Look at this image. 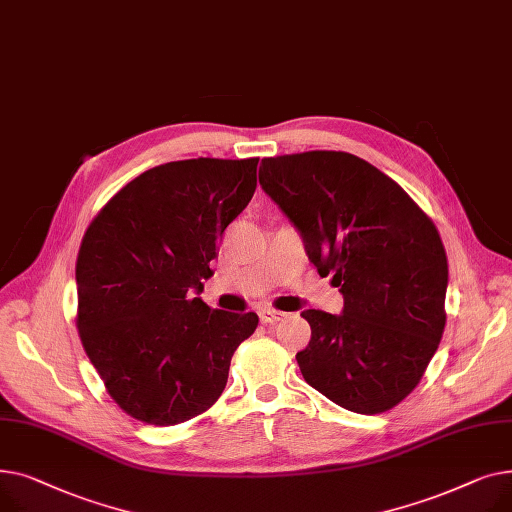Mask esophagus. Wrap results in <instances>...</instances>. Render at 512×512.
I'll list each match as a JSON object with an SVG mask.
<instances>
[{
  "instance_id": "34e87169",
  "label": "esophagus",
  "mask_w": 512,
  "mask_h": 512,
  "mask_svg": "<svg viewBox=\"0 0 512 512\" xmlns=\"http://www.w3.org/2000/svg\"><path fill=\"white\" fill-rule=\"evenodd\" d=\"M259 317H261V324H265V326H274V324H278V321H282V319L286 317V313L276 311V309H270V307H265V309H261V311H259Z\"/></svg>"
}]
</instances>
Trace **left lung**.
<instances>
[{"mask_svg": "<svg viewBox=\"0 0 512 512\" xmlns=\"http://www.w3.org/2000/svg\"><path fill=\"white\" fill-rule=\"evenodd\" d=\"M259 184L297 228L342 313L307 309L303 378L338 407L378 415L409 396L444 332L448 261L434 222L365 159L307 151L261 159Z\"/></svg>", "mask_w": 512, "mask_h": 512, "instance_id": "left-lung-1", "label": "left lung"}]
</instances>
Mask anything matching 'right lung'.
<instances>
[{
    "instance_id": "right-lung-1",
    "label": "right lung",
    "mask_w": 512,
    "mask_h": 512,
    "mask_svg": "<svg viewBox=\"0 0 512 512\" xmlns=\"http://www.w3.org/2000/svg\"><path fill=\"white\" fill-rule=\"evenodd\" d=\"M257 157L182 159L128 182L85 232L76 326L130 417L176 425L207 411L257 313L201 301L218 240L257 188Z\"/></svg>"
}]
</instances>
